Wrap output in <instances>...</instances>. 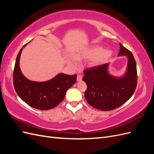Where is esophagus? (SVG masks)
Instances as JSON below:
<instances>
[{
	"label": "esophagus",
	"instance_id": "esophagus-1",
	"mask_svg": "<svg viewBox=\"0 0 154 154\" xmlns=\"http://www.w3.org/2000/svg\"><path fill=\"white\" fill-rule=\"evenodd\" d=\"M82 76L80 75V74H78L77 76V81L80 82V81H82Z\"/></svg>",
	"mask_w": 154,
	"mask_h": 154
}]
</instances>
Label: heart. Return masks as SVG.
<instances>
[{"label": "heart", "instance_id": "obj_1", "mask_svg": "<svg viewBox=\"0 0 154 154\" xmlns=\"http://www.w3.org/2000/svg\"><path fill=\"white\" fill-rule=\"evenodd\" d=\"M112 55L110 50H104L100 46H93L81 53L74 54V56L67 55L66 60L68 63L72 67H75L77 66V60L82 59H91V66L93 67L100 66L105 63Z\"/></svg>", "mask_w": 154, "mask_h": 154}]
</instances>
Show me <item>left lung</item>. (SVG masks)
Instances as JSON below:
<instances>
[{"instance_id": "8db88e82", "label": "left lung", "mask_w": 154, "mask_h": 154, "mask_svg": "<svg viewBox=\"0 0 154 154\" xmlns=\"http://www.w3.org/2000/svg\"><path fill=\"white\" fill-rule=\"evenodd\" d=\"M126 56L128 64L124 75L117 77L109 72V63L88 69L84 71L87 85L85 92L87 101L95 109L103 111L115 109L127 102L133 95L137 86L136 60L132 53L120 44L118 57Z\"/></svg>"}]
</instances>
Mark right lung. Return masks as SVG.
Wrapping results in <instances>:
<instances>
[{
  "instance_id": "obj_1",
  "label": "right lung",
  "mask_w": 154,
  "mask_h": 154,
  "mask_svg": "<svg viewBox=\"0 0 154 154\" xmlns=\"http://www.w3.org/2000/svg\"><path fill=\"white\" fill-rule=\"evenodd\" d=\"M27 44L23 46L16 58L13 71L14 87L18 96L31 106L42 110L52 109L63 100L66 91L76 83L77 75L60 73L45 82L28 80L23 75L20 68V54Z\"/></svg>"
}]
</instances>
